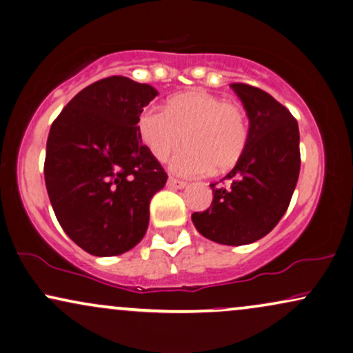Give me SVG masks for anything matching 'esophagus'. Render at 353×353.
<instances>
[{"instance_id":"esophagus-1","label":"esophagus","mask_w":353,"mask_h":353,"mask_svg":"<svg viewBox=\"0 0 353 353\" xmlns=\"http://www.w3.org/2000/svg\"><path fill=\"white\" fill-rule=\"evenodd\" d=\"M169 185L174 189H184L185 185H188V182L185 181H179V179H174V177H169Z\"/></svg>"}]
</instances>
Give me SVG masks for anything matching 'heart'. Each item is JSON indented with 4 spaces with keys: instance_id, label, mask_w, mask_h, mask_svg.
<instances>
[{
    "instance_id": "heart-1",
    "label": "heart",
    "mask_w": 353,
    "mask_h": 353,
    "mask_svg": "<svg viewBox=\"0 0 353 353\" xmlns=\"http://www.w3.org/2000/svg\"><path fill=\"white\" fill-rule=\"evenodd\" d=\"M138 133L152 158L171 159V171L201 176L215 169L227 171L239 163L248 146L250 123L240 105L207 90L179 93L164 108L148 107L139 113Z\"/></svg>"
}]
</instances>
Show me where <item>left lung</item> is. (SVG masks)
I'll list each match as a JSON object with an SVG mask.
<instances>
[{
    "mask_svg": "<svg viewBox=\"0 0 353 353\" xmlns=\"http://www.w3.org/2000/svg\"><path fill=\"white\" fill-rule=\"evenodd\" d=\"M250 120L248 146L222 181L210 184V209L194 212L201 235L220 245H248L273 230L298 184L299 128L290 110L270 93L232 83Z\"/></svg>",
    "mask_w": 353,
    "mask_h": 353,
    "instance_id": "8db88e82",
    "label": "left lung"
}]
</instances>
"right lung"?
<instances>
[{"label": "right lung", "mask_w": 353, "mask_h": 353, "mask_svg": "<svg viewBox=\"0 0 353 353\" xmlns=\"http://www.w3.org/2000/svg\"><path fill=\"white\" fill-rule=\"evenodd\" d=\"M158 90L113 75L88 85L55 118L44 177L63 232L95 256H117L143 240L150 202L168 174L141 143L138 118Z\"/></svg>", "instance_id": "obj_1"}]
</instances>
